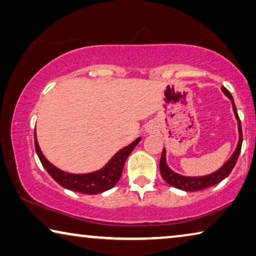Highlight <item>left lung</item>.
<instances>
[{
  "mask_svg": "<svg viewBox=\"0 0 256 256\" xmlns=\"http://www.w3.org/2000/svg\"><path fill=\"white\" fill-rule=\"evenodd\" d=\"M222 90L225 93V96H228L230 101H232L233 112L234 114H236V118L238 120V128H239V142H238L236 152H233V155L230 156V158L227 160V162L224 164L219 170H216V172L208 174V176H202V177H186V176H182V174H176L174 171H172L169 166H168L166 160V149H163L162 156H160V174H162L163 180H166L168 184L171 185V186L180 188V190H183V191L204 190V188L214 186V185L220 183L222 180H225V178L232 172L233 168L236 166V160L239 158V155L241 152V146H242V129H241V121L239 118V115H238V110H236V104H234L233 96H230V90L225 88L224 86L222 87Z\"/></svg>",
  "mask_w": 256,
  "mask_h": 256,
  "instance_id": "1",
  "label": "left lung"
}]
</instances>
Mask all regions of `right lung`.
Returning <instances> with one entry per match:
<instances>
[{
	"mask_svg": "<svg viewBox=\"0 0 256 256\" xmlns=\"http://www.w3.org/2000/svg\"><path fill=\"white\" fill-rule=\"evenodd\" d=\"M140 141H141V138H136V141L132 142V144L124 146V149L115 154L113 158L101 170L85 174H74L59 170L45 158L43 152H40V146H38L36 132H34V148H36L37 155L48 174L62 188L85 194H98L114 188L120 180L126 160L128 158V156L130 155V152L138 144Z\"/></svg>",
	"mask_w": 256,
	"mask_h": 256,
	"instance_id": "add662e5",
	"label": "right lung"
}]
</instances>
